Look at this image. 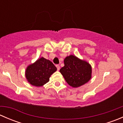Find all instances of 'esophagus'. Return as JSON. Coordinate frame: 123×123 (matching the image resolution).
<instances>
[{
    "label": "esophagus",
    "instance_id": "esophagus-1",
    "mask_svg": "<svg viewBox=\"0 0 123 123\" xmlns=\"http://www.w3.org/2000/svg\"><path fill=\"white\" fill-rule=\"evenodd\" d=\"M56 67L57 69H58V70H59V69H60V67H59V65H56Z\"/></svg>",
    "mask_w": 123,
    "mask_h": 123
}]
</instances>
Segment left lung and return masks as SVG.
Returning a JSON list of instances; mask_svg holds the SVG:
<instances>
[{
    "label": "left lung",
    "instance_id": "1",
    "mask_svg": "<svg viewBox=\"0 0 123 123\" xmlns=\"http://www.w3.org/2000/svg\"><path fill=\"white\" fill-rule=\"evenodd\" d=\"M64 62L59 71L70 86L79 87L91 79L92 68L86 61L71 55L64 59Z\"/></svg>",
    "mask_w": 123,
    "mask_h": 123
}]
</instances>
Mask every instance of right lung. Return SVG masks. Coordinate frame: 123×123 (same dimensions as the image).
Masks as SVG:
<instances>
[{
	"mask_svg": "<svg viewBox=\"0 0 123 123\" xmlns=\"http://www.w3.org/2000/svg\"><path fill=\"white\" fill-rule=\"evenodd\" d=\"M56 70V67L50 61L41 57L27 66L25 75L30 85L40 87L49 81L50 77Z\"/></svg>",
	"mask_w": 123,
	"mask_h": 123,
	"instance_id": "right-lung-1",
	"label": "right lung"
}]
</instances>
